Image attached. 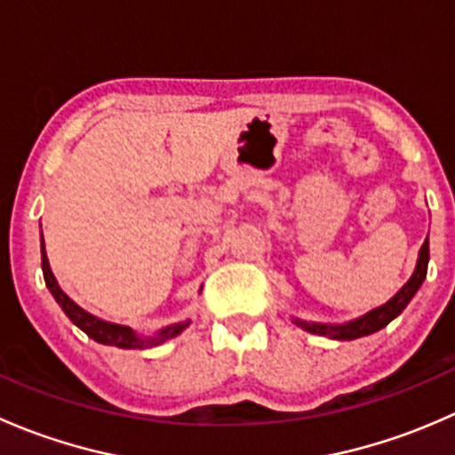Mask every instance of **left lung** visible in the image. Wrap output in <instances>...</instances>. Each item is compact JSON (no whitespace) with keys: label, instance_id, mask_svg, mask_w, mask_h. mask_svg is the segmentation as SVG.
Here are the masks:
<instances>
[{"label":"left lung","instance_id":"left-lung-1","mask_svg":"<svg viewBox=\"0 0 455 455\" xmlns=\"http://www.w3.org/2000/svg\"><path fill=\"white\" fill-rule=\"evenodd\" d=\"M427 264H429V242L425 240V244L420 246L419 251V261H416V268L411 273V277L407 279L405 286L387 301V304L379 306V308L370 310L368 315L359 316V319H352L347 323H337V325H328V323H308V321L295 319L297 325H301L304 330L313 334H321V337H330V339H339V341H352V339L359 337H368V334L379 332L380 328L389 323L392 319H396L398 315L405 310V306L410 304L411 297L416 295L420 286H423L425 277H427Z\"/></svg>","mask_w":455,"mask_h":455}]
</instances>
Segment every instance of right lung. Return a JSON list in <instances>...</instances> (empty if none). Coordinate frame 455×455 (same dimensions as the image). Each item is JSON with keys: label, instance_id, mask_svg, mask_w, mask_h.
<instances>
[{"label": "right lung", "instance_id": "right-lung-1", "mask_svg": "<svg viewBox=\"0 0 455 455\" xmlns=\"http://www.w3.org/2000/svg\"><path fill=\"white\" fill-rule=\"evenodd\" d=\"M41 268H44V279L48 291L52 292V297L57 299V304L61 306V310L70 316L72 323L76 328H81L90 339H94L96 343H103V346H114V347H123V350H134V347H149V346H158V343L167 341V339L178 337L182 330L189 325V321H180V323L167 325V328L158 330L156 337H139L132 328L127 325H118V323H109V321L99 319V316L90 315L87 310L81 308L79 304L70 299L66 292L61 291V286L54 279L52 270H50L48 264V255H45V246H44V235H41Z\"/></svg>", "mask_w": 455, "mask_h": 455}]
</instances>
